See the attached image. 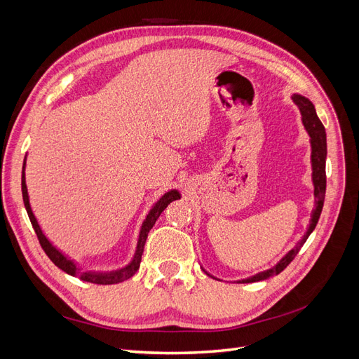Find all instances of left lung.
<instances>
[{
	"label": "left lung",
	"instance_id": "8db88e82",
	"mask_svg": "<svg viewBox=\"0 0 359 359\" xmlns=\"http://www.w3.org/2000/svg\"><path fill=\"white\" fill-rule=\"evenodd\" d=\"M292 100L298 106V109L301 112L302 124L310 136V147H311V181H313V187H314V210L311 212L309 229L301 238V241H298V244L293 247L290 252H287L283 257H281L273 268L262 271V273H257L252 277L238 280L236 283H255V281L266 280L269 277L280 274L281 271H283L292 262L293 257L298 255L304 243L307 241V238L314 231V227H316V224L319 222V217H320V212L323 208L325 190H327V175H325V161H327V133H325V127L320 123V119L316 114V109H314V104L307 99V97H304L301 94H293ZM206 274L211 276L210 273H206ZM211 277L219 280L214 276H211Z\"/></svg>",
	"mask_w": 359,
	"mask_h": 359
}]
</instances>
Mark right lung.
I'll use <instances>...</instances> for the list:
<instances>
[{"mask_svg": "<svg viewBox=\"0 0 359 359\" xmlns=\"http://www.w3.org/2000/svg\"><path fill=\"white\" fill-rule=\"evenodd\" d=\"M25 166H27V157L24 160V166H22V198H24V203H25V210L28 212L31 224H32V227H34V231L37 233V238H39L41 248L45 250V253L48 255V257L52 260V262L55 264L60 269H62L64 273H67L69 276L78 277V278L85 280V281H90V283H95V285H114V283H119V281H124V280L132 277L139 269L140 259H142L144 247H145V243H147V236L151 231V227L156 224L160 214L165 211V208L172 201L181 199L180 191L177 189H172V190H169V191L163 194V196L153 205V208L148 211L145 220L142 222V226H140L135 255H133L132 260H130V262L126 266L118 268V269H112V271H82V268L78 264H76L73 259H70L67 255H64L60 248L53 245L49 241V238L45 235V232L41 231V226L39 224L34 212H32V210H31L27 181H25Z\"/></svg>", "mask_w": 359, "mask_h": 359, "instance_id": "right-lung-1", "label": "right lung"}]
</instances>
